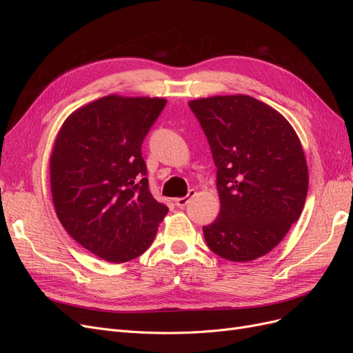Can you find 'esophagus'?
Masks as SVG:
<instances>
[{
    "instance_id": "obj_1",
    "label": "esophagus",
    "mask_w": 353,
    "mask_h": 353,
    "mask_svg": "<svg viewBox=\"0 0 353 353\" xmlns=\"http://www.w3.org/2000/svg\"><path fill=\"white\" fill-rule=\"evenodd\" d=\"M196 196V191L194 190H188V194L187 196H184V197H179V199H175V205L178 206V208H185L187 205H188V201L193 199Z\"/></svg>"
}]
</instances>
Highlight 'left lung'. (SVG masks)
I'll list each match as a JSON object with an SVG mask.
<instances>
[{"instance_id": "8db88e82", "label": "left lung", "mask_w": 353, "mask_h": 353, "mask_svg": "<svg viewBox=\"0 0 353 353\" xmlns=\"http://www.w3.org/2000/svg\"><path fill=\"white\" fill-rule=\"evenodd\" d=\"M216 166L218 218L203 227L209 249L232 262L271 252L301 216L307 166L292 125L249 95L188 103Z\"/></svg>"}]
</instances>
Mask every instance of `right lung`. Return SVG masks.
Masks as SVG:
<instances>
[{
  "instance_id": "right-lung-1",
  "label": "right lung",
  "mask_w": 353,
  "mask_h": 353,
  "mask_svg": "<svg viewBox=\"0 0 353 353\" xmlns=\"http://www.w3.org/2000/svg\"><path fill=\"white\" fill-rule=\"evenodd\" d=\"M163 99L108 95L73 112L50 157L51 194L69 236L113 263L153 243L168 206L148 187L141 145Z\"/></svg>"
}]
</instances>
